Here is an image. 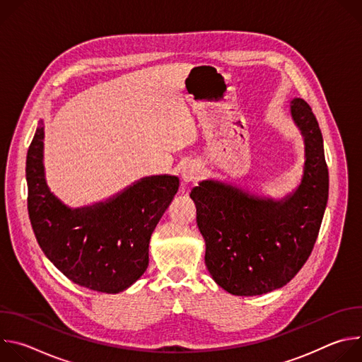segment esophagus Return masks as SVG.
I'll return each mask as SVG.
<instances>
[{"label": "esophagus", "instance_id": "esophagus-1", "mask_svg": "<svg viewBox=\"0 0 362 362\" xmlns=\"http://www.w3.org/2000/svg\"><path fill=\"white\" fill-rule=\"evenodd\" d=\"M182 180L185 183H190V182H196L199 177H200V168L196 165V163H186L183 168H182Z\"/></svg>", "mask_w": 362, "mask_h": 362}]
</instances>
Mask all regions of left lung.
I'll list each match as a JSON object with an SVG mask.
<instances>
[{
  "label": "left lung",
  "instance_id": "1",
  "mask_svg": "<svg viewBox=\"0 0 362 362\" xmlns=\"http://www.w3.org/2000/svg\"><path fill=\"white\" fill-rule=\"evenodd\" d=\"M291 115L305 143L303 176L292 194L274 200L215 180L200 182L190 193L206 267L232 295L282 288L308 261L318 238L329 187L322 133L302 98L291 101Z\"/></svg>",
  "mask_w": 362,
  "mask_h": 362
}]
</instances>
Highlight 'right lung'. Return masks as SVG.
I'll return each instance as SVG.
<instances>
[{"label":"right lung","mask_w":362,"mask_h":362,"mask_svg":"<svg viewBox=\"0 0 362 362\" xmlns=\"http://www.w3.org/2000/svg\"><path fill=\"white\" fill-rule=\"evenodd\" d=\"M42 122L27 153L28 215L44 255L74 284L117 293L148 265L150 236L179 189L176 176L144 177L122 193L70 209L49 192L42 165Z\"/></svg>","instance_id":"1"}]
</instances>
